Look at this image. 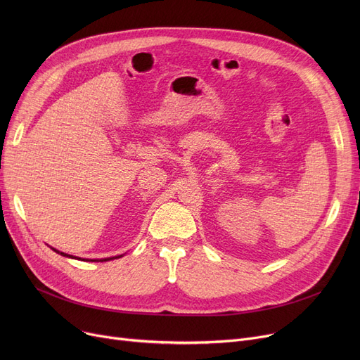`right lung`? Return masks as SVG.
Returning <instances> with one entry per match:
<instances>
[{
  "label": "right lung",
  "instance_id": "right-lung-1",
  "mask_svg": "<svg viewBox=\"0 0 360 360\" xmlns=\"http://www.w3.org/2000/svg\"><path fill=\"white\" fill-rule=\"evenodd\" d=\"M52 251H55L56 254H60V255H63V257H67V258H77V257H72V255H70V254H65V252H61V251H58V250H55V248H52V247H49ZM122 255H117V257H109V258H101V259H89V258H83V261H101V262H103V261H109V259H117V258H121ZM77 259H82V258H77Z\"/></svg>",
  "mask_w": 360,
  "mask_h": 360
}]
</instances>
